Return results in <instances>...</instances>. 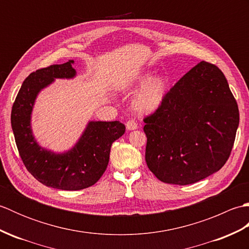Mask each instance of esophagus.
Here are the masks:
<instances>
[{"instance_id": "1", "label": "esophagus", "mask_w": 249, "mask_h": 249, "mask_svg": "<svg viewBox=\"0 0 249 249\" xmlns=\"http://www.w3.org/2000/svg\"><path fill=\"white\" fill-rule=\"evenodd\" d=\"M137 128H138V124H137L135 121H128L127 123H126V129L127 130H135Z\"/></svg>"}]
</instances>
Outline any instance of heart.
<instances>
[{
	"instance_id": "obj_1",
	"label": "heart",
	"mask_w": 249,
	"mask_h": 249,
	"mask_svg": "<svg viewBox=\"0 0 249 249\" xmlns=\"http://www.w3.org/2000/svg\"><path fill=\"white\" fill-rule=\"evenodd\" d=\"M142 89L131 100V109L139 115H149L156 112L162 104L170 89V82L165 76L153 78V72L145 71L130 82L131 89Z\"/></svg>"
}]
</instances>
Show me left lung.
Instances as JSON below:
<instances>
[{"mask_svg":"<svg viewBox=\"0 0 249 249\" xmlns=\"http://www.w3.org/2000/svg\"><path fill=\"white\" fill-rule=\"evenodd\" d=\"M239 122V108L223 71L200 62L144 119L146 165L163 183L199 182L226 163Z\"/></svg>","mask_w":249,"mask_h":249,"instance_id":"left-lung-1","label":"left lung"}]
</instances>
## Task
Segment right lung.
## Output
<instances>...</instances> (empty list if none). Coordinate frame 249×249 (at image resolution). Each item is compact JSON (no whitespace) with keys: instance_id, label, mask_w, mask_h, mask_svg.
Masks as SVG:
<instances>
[{"instance_id":"add662e5","label":"right lung","mask_w":249,"mask_h":249,"mask_svg":"<svg viewBox=\"0 0 249 249\" xmlns=\"http://www.w3.org/2000/svg\"><path fill=\"white\" fill-rule=\"evenodd\" d=\"M70 60L38 70L23 81L12 109V128L19 154L29 172L48 187L80 190L92 186L108 166L110 150L125 133L119 121H89L70 150L53 152L41 146L32 129V113L38 94L55 79H73L77 71Z\"/></svg>"}]
</instances>
